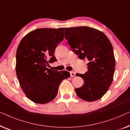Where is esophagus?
Masks as SVG:
<instances>
[{
    "label": "esophagus",
    "instance_id": "1",
    "mask_svg": "<svg viewBox=\"0 0 130 130\" xmlns=\"http://www.w3.org/2000/svg\"><path fill=\"white\" fill-rule=\"evenodd\" d=\"M70 75L71 77H74V76H75V73L74 72H73V71H71L70 72Z\"/></svg>",
    "mask_w": 130,
    "mask_h": 130
}]
</instances>
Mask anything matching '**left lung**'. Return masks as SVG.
I'll return each instance as SVG.
<instances>
[{"label":"left lung","instance_id":"left-lung-1","mask_svg":"<svg viewBox=\"0 0 130 130\" xmlns=\"http://www.w3.org/2000/svg\"><path fill=\"white\" fill-rule=\"evenodd\" d=\"M65 37L79 59L88 60L87 72L76 74L84 81L81 87L75 89L76 95L88 102L100 99L114 77L116 60L111 42L103 32L87 26L67 28Z\"/></svg>","mask_w":130,"mask_h":130}]
</instances>
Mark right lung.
<instances>
[{
	"label": "right lung",
	"instance_id": "obj_1",
	"mask_svg": "<svg viewBox=\"0 0 130 130\" xmlns=\"http://www.w3.org/2000/svg\"><path fill=\"white\" fill-rule=\"evenodd\" d=\"M65 28H41L28 33L18 45L16 72L21 88L31 101L46 104L57 95L62 81L70 76L67 71L46 67L56 61V46L64 38Z\"/></svg>",
	"mask_w": 130,
	"mask_h": 130
}]
</instances>
